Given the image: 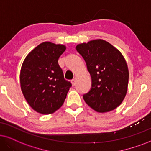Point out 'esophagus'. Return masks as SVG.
Returning a JSON list of instances; mask_svg holds the SVG:
<instances>
[{"label": "esophagus", "instance_id": "1", "mask_svg": "<svg viewBox=\"0 0 151 151\" xmlns=\"http://www.w3.org/2000/svg\"><path fill=\"white\" fill-rule=\"evenodd\" d=\"M76 81H77V80H76L75 78H74L73 79H72L71 82H72V85H73V86H75V85H76Z\"/></svg>", "mask_w": 151, "mask_h": 151}]
</instances>
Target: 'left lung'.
<instances>
[{
  "mask_svg": "<svg viewBox=\"0 0 151 151\" xmlns=\"http://www.w3.org/2000/svg\"><path fill=\"white\" fill-rule=\"evenodd\" d=\"M91 77V87L83 95L86 103L100 113L118 107L125 98L129 72L125 58L111 44L95 40L78 45Z\"/></svg>",
  "mask_w": 151,
  "mask_h": 151,
  "instance_id": "left-lung-1",
  "label": "left lung"
}]
</instances>
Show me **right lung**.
I'll use <instances>...</instances> for the list:
<instances>
[{"label": "right lung", "mask_w": 151, "mask_h": 151, "mask_svg": "<svg viewBox=\"0 0 151 151\" xmlns=\"http://www.w3.org/2000/svg\"><path fill=\"white\" fill-rule=\"evenodd\" d=\"M62 45L46 42L25 58L20 73L21 88L29 105L42 114H50L63 104L72 83L64 78L58 58L65 51Z\"/></svg>", "instance_id": "1"}]
</instances>
